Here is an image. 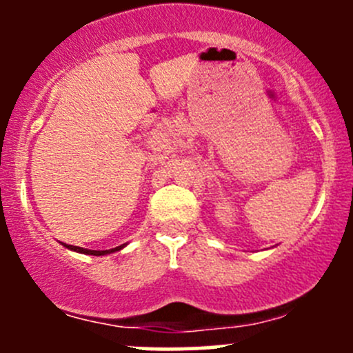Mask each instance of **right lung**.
<instances>
[{
  "instance_id": "obj_1",
  "label": "right lung",
  "mask_w": 353,
  "mask_h": 353,
  "mask_svg": "<svg viewBox=\"0 0 353 353\" xmlns=\"http://www.w3.org/2000/svg\"><path fill=\"white\" fill-rule=\"evenodd\" d=\"M63 245L68 249H71V251L74 252H81V254H90V256H105V254H110V252H116V251H121V249L124 248L126 244H121L117 245V248H112V249H105V251H94V249H85V248H78V245H68L63 243Z\"/></svg>"
}]
</instances>
